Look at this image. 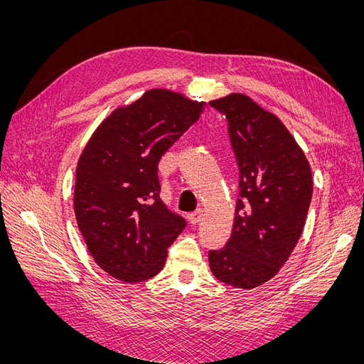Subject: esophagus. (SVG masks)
Segmentation results:
<instances>
[{
    "mask_svg": "<svg viewBox=\"0 0 364 364\" xmlns=\"http://www.w3.org/2000/svg\"><path fill=\"white\" fill-rule=\"evenodd\" d=\"M202 217H203V211H202V209H197L196 213L188 215V220H190L191 225H197L202 220Z\"/></svg>",
    "mask_w": 364,
    "mask_h": 364,
    "instance_id": "34e87169",
    "label": "esophagus"
}]
</instances>
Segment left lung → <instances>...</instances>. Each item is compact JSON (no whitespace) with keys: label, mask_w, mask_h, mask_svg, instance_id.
Segmentation results:
<instances>
[{"label":"left lung","mask_w":364,"mask_h":364,"mask_svg":"<svg viewBox=\"0 0 364 364\" xmlns=\"http://www.w3.org/2000/svg\"><path fill=\"white\" fill-rule=\"evenodd\" d=\"M226 115L240 170L234 228L226 246L209 250L214 277L250 290L270 281L299 241L311 203V168L282 121L245 94L211 102Z\"/></svg>","instance_id":"obj_1"}]
</instances>
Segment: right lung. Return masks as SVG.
I'll return each mask as SVG.
<instances>
[{
  "label": "right lung",
  "instance_id": "1",
  "mask_svg": "<svg viewBox=\"0 0 364 364\" xmlns=\"http://www.w3.org/2000/svg\"><path fill=\"white\" fill-rule=\"evenodd\" d=\"M203 102L150 90L95 129L77 162L74 213L94 261L112 278L147 281L162 270L185 220L161 200V156L199 119Z\"/></svg>",
  "mask_w": 364,
  "mask_h": 364
}]
</instances>
